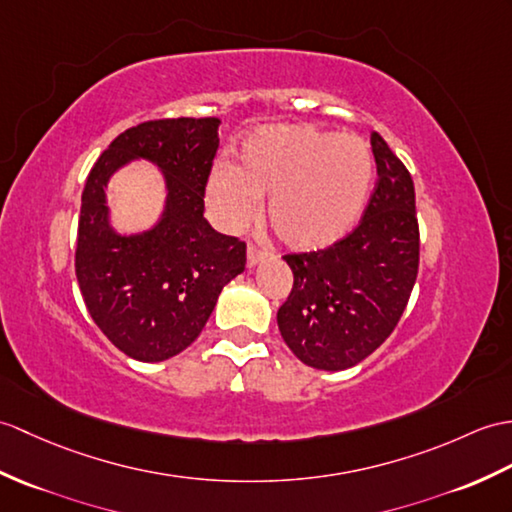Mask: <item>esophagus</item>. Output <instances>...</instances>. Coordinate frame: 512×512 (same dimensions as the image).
<instances>
[{"label":"esophagus","mask_w":512,"mask_h":512,"mask_svg":"<svg viewBox=\"0 0 512 512\" xmlns=\"http://www.w3.org/2000/svg\"><path fill=\"white\" fill-rule=\"evenodd\" d=\"M266 251L264 248H259V246H255V244H248V248H246V261H248V266H255V264H259L261 259H266Z\"/></svg>","instance_id":"1"}]
</instances>
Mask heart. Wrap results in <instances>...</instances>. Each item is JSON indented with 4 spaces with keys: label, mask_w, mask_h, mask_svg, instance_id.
Instances as JSON below:
<instances>
[{
    "label": "heart",
    "mask_w": 512,
    "mask_h": 512,
    "mask_svg": "<svg viewBox=\"0 0 512 512\" xmlns=\"http://www.w3.org/2000/svg\"><path fill=\"white\" fill-rule=\"evenodd\" d=\"M371 181L373 159L360 137L283 124L255 130L235 168L213 172L207 198L213 218L229 231L251 224L259 198H270L268 222L279 240L316 251L353 227Z\"/></svg>",
    "instance_id": "b5f03b06"
}]
</instances>
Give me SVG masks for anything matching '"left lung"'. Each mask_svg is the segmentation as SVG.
Here are the masks:
<instances>
[{"mask_svg": "<svg viewBox=\"0 0 512 512\" xmlns=\"http://www.w3.org/2000/svg\"><path fill=\"white\" fill-rule=\"evenodd\" d=\"M371 148L377 181L358 227L320 251L283 255L294 283L279 331L296 358L323 371L355 366L392 334L419 272L412 176L375 130Z\"/></svg>", "mask_w": 512, "mask_h": 512, "instance_id": "obj_1", "label": "left lung"}]
</instances>
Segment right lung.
I'll return each mask as SVG.
<instances>
[{"label": "right lung", "mask_w": 512, "mask_h": 512, "mask_svg": "<svg viewBox=\"0 0 512 512\" xmlns=\"http://www.w3.org/2000/svg\"><path fill=\"white\" fill-rule=\"evenodd\" d=\"M218 117H163L124 130L95 161L82 189L76 277L102 334L128 358L163 362L187 349L209 320L224 285L246 266V244L202 216L220 146ZM166 172L169 205L141 236L109 227L103 187L130 158Z\"/></svg>", "instance_id": "obj_1"}]
</instances>
